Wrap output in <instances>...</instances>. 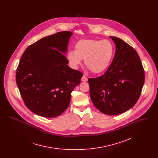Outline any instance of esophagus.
<instances>
[{"instance_id":"34e87169","label":"esophagus","mask_w":158,"mask_h":158,"mask_svg":"<svg viewBox=\"0 0 158 158\" xmlns=\"http://www.w3.org/2000/svg\"><path fill=\"white\" fill-rule=\"evenodd\" d=\"M87 80H88V78H87L85 75H83V77H82V78H81V81L85 82V81H86Z\"/></svg>"}]
</instances>
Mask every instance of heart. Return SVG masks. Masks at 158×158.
I'll list each match as a JSON object with an SVG mask.
<instances>
[{
    "label": "heart",
    "mask_w": 158,
    "mask_h": 158,
    "mask_svg": "<svg viewBox=\"0 0 158 158\" xmlns=\"http://www.w3.org/2000/svg\"><path fill=\"white\" fill-rule=\"evenodd\" d=\"M114 54V46L108 40H82L75 45V52L70 51L68 60L77 68L84 60L85 65L95 73L103 72L108 67Z\"/></svg>",
    "instance_id": "obj_1"
}]
</instances>
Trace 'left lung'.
Segmentation results:
<instances>
[{"instance_id": "1", "label": "left lung", "mask_w": 158, "mask_h": 158, "mask_svg": "<svg viewBox=\"0 0 158 158\" xmlns=\"http://www.w3.org/2000/svg\"><path fill=\"white\" fill-rule=\"evenodd\" d=\"M115 44L113 61L100 77L88 79L94 106L107 115H117L131 109L142 89L145 74L135 49L122 40L110 36Z\"/></svg>"}]
</instances>
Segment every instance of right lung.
Returning <instances> with one entry per match:
<instances>
[{
  "instance_id": "right-lung-1",
  "label": "right lung",
  "mask_w": 158,
  "mask_h": 158,
  "mask_svg": "<svg viewBox=\"0 0 158 158\" xmlns=\"http://www.w3.org/2000/svg\"><path fill=\"white\" fill-rule=\"evenodd\" d=\"M72 33L63 31L29 45L17 68L16 81L25 106L33 113L55 117L69 106L71 92L82 72L68 66L67 52ZM53 47L57 50L51 48Z\"/></svg>"
}]
</instances>
